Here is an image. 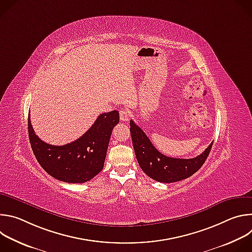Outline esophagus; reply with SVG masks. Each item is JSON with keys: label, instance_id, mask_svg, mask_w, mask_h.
I'll return each mask as SVG.
<instances>
[{"label": "esophagus", "instance_id": "obj_1", "mask_svg": "<svg viewBox=\"0 0 252 252\" xmlns=\"http://www.w3.org/2000/svg\"><path fill=\"white\" fill-rule=\"evenodd\" d=\"M128 117H129V114H128L127 110L122 109L120 111V119H121L122 122H126L128 120Z\"/></svg>", "mask_w": 252, "mask_h": 252}]
</instances>
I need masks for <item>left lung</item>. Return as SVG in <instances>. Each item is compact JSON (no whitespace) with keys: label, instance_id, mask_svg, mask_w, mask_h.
Masks as SVG:
<instances>
[{"label":"left lung","instance_id":"1","mask_svg":"<svg viewBox=\"0 0 252 252\" xmlns=\"http://www.w3.org/2000/svg\"><path fill=\"white\" fill-rule=\"evenodd\" d=\"M130 135L135 157L140 168L151 178L159 183H175L195 173L206 160L212 143L193 158H168L159 153L139 126L130 120Z\"/></svg>","mask_w":252,"mask_h":252}]
</instances>
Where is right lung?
<instances>
[{
	"label": "right lung",
	"instance_id": "add662e5",
	"mask_svg": "<svg viewBox=\"0 0 252 252\" xmlns=\"http://www.w3.org/2000/svg\"><path fill=\"white\" fill-rule=\"evenodd\" d=\"M119 122L118 111L101 114L80 138L64 146H53L34 133L29 116V138L35 158L50 175L63 183L83 184L103 168L112 131Z\"/></svg>",
	"mask_w": 252,
	"mask_h": 252
}]
</instances>
